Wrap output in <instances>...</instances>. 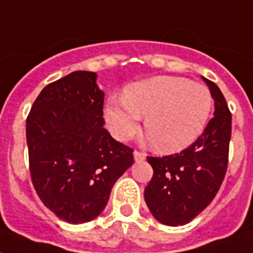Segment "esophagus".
Wrapping results in <instances>:
<instances>
[{
  "label": "esophagus",
  "instance_id": "esophagus-1",
  "mask_svg": "<svg viewBox=\"0 0 253 253\" xmlns=\"http://www.w3.org/2000/svg\"><path fill=\"white\" fill-rule=\"evenodd\" d=\"M147 155L143 154V152H139V151H134V160L135 162H143L146 160Z\"/></svg>",
  "mask_w": 253,
  "mask_h": 253
}]
</instances>
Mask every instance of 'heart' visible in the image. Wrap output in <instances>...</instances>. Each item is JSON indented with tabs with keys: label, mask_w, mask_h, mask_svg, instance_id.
I'll return each mask as SVG.
<instances>
[{
	"label": "heart",
	"mask_w": 253,
	"mask_h": 253,
	"mask_svg": "<svg viewBox=\"0 0 253 253\" xmlns=\"http://www.w3.org/2000/svg\"><path fill=\"white\" fill-rule=\"evenodd\" d=\"M208 87L182 77L155 76L126 86L123 98L111 95L105 105V122L113 136L128 140L140 128L160 154H174L200 138L211 114Z\"/></svg>",
	"instance_id": "b5f03b06"
}]
</instances>
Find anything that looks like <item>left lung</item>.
I'll return each mask as SVG.
<instances>
[{"label":"left lung","instance_id":"left-lung-1","mask_svg":"<svg viewBox=\"0 0 253 253\" xmlns=\"http://www.w3.org/2000/svg\"><path fill=\"white\" fill-rule=\"evenodd\" d=\"M202 79L215 107L202 135L180 154L147 158L154 176L144 190V200L155 219L167 226H184L204 211L227 170L231 113L219 87Z\"/></svg>","mask_w":253,"mask_h":253}]
</instances>
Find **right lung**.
Returning a JSON list of instances; mask_svg holds the SVG:
<instances>
[{
    "instance_id": "right-lung-1",
    "label": "right lung",
    "mask_w": 253,
    "mask_h": 253,
    "mask_svg": "<svg viewBox=\"0 0 253 253\" xmlns=\"http://www.w3.org/2000/svg\"><path fill=\"white\" fill-rule=\"evenodd\" d=\"M103 98L97 73L76 71L47 85L26 121L34 188L45 208L68 223L97 218L134 163L130 147L103 127Z\"/></svg>"
}]
</instances>
